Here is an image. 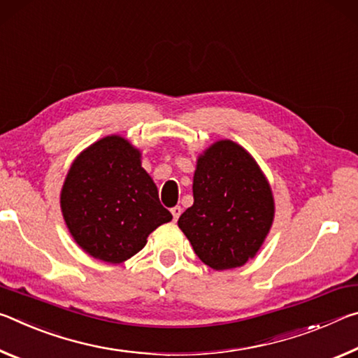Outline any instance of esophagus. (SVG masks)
<instances>
[{"instance_id": "obj_1", "label": "esophagus", "mask_w": 358, "mask_h": 358, "mask_svg": "<svg viewBox=\"0 0 358 358\" xmlns=\"http://www.w3.org/2000/svg\"><path fill=\"white\" fill-rule=\"evenodd\" d=\"M171 214H173V220L176 222L179 219V215L182 214V208L180 206H174V208H171Z\"/></svg>"}]
</instances>
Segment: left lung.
<instances>
[{
    "label": "left lung",
    "instance_id": "obj_1",
    "mask_svg": "<svg viewBox=\"0 0 358 358\" xmlns=\"http://www.w3.org/2000/svg\"><path fill=\"white\" fill-rule=\"evenodd\" d=\"M273 219L271 187L248 150L224 139L198 157L193 204L178 225L203 263L217 271L243 266L262 248Z\"/></svg>",
    "mask_w": 358,
    "mask_h": 358
}]
</instances>
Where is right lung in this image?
Here are the masks:
<instances>
[{
	"mask_svg": "<svg viewBox=\"0 0 358 358\" xmlns=\"http://www.w3.org/2000/svg\"><path fill=\"white\" fill-rule=\"evenodd\" d=\"M60 206L74 241L108 263L138 254L149 234L173 219L141 166V152L117 134L96 141L73 162Z\"/></svg>",
	"mask_w": 358,
	"mask_h": 358,
	"instance_id": "obj_1",
	"label": "right lung"
}]
</instances>
